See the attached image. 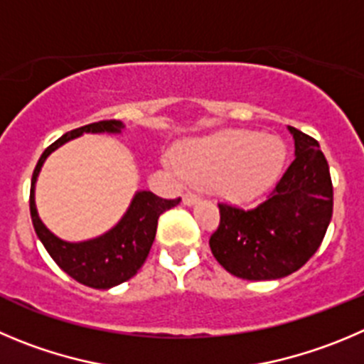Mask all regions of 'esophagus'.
Here are the masks:
<instances>
[{"instance_id": "esophagus-1", "label": "esophagus", "mask_w": 364, "mask_h": 364, "mask_svg": "<svg viewBox=\"0 0 364 364\" xmlns=\"http://www.w3.org/2000/svg\"><path fill=\"white\" fill-rule=\"evenodd\" d=\"M198 201H199V196H196V193H192V192H186L185 196H183V203H185L186 206L196 205Z\"/></svg>"}]
</instances>
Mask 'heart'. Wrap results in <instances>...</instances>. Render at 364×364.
<instances>
[{"label": "heart", "instance_id": "b5f03b06", "mask_svg": "<svg viewBox=\"0 0 364 364\" xmlns=\"http://www.w3.org/2000/svg\"><path fill=\"white\" fill-rule=\"evenodd\" d=\"M285 161V145L277 136L224 129L193 138L178 149L172 168L203 183H213L226 201L247 203L266 192Z\"/></svg>", "mask_w": 364, "mask_h": 364}]
</instances>
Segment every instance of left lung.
Instances as JSON below:
<instances>
[{
  "instance_id": "8db88e82",
  "label": "left lung",
  "mask_w": 364,
  "mask_h": 364,
  "mask_svg": "<svg viewBox=\"0 0 364 364\" xmlns=\"http://www.w3.org/2000/svg\"><path fill=\"white\" fill-rule=\"evenodd\" d=\"M294 161L269 198L253 210L219 205L210 237L217 262L244 280H277L300 269L318 251L332 219V181L320 144L298 129Z\"/></svg>"
}]
</instances>
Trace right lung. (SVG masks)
I'll list each match as a JSON object with an SVG mask.
<instances>
[{"mask_svg": "<svg viewBox=\"0 0 364 364\" xmlns=\"http://www.w3.org/2000/svg\"><path fill=\"white\" fill-rule=\"evenodd\" d=\"M124 127L125 125L120 120H104L63 134L43 152L30 186V215L39 240L64 273L93 289H111L138 273L154 242L159 215L179 205L181 199H161L149 190H138L131 199L129 208L113 228L95 239L68 242L50 232L41 220L36 206V183L46 158L64 144L79 138L84 132L120 134Z\"/></svg>", "mask_w": 364, "mask_h": 364, "instance_id": "right-lung-1", "label": "right lung"}]
</instances>
